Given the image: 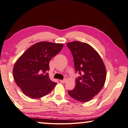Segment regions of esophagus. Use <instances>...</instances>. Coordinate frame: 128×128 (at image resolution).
<instances>
[{
	"label": "esophagus",
	"mask_w": 128,
	"mask_h": 128,
	"mask_svg": "<svg viewBox=\"0 0 128 128\" xmlns=\"http://www.w3.org/2000/svg\"><path fill=\"white\" fill-rule=\"evenodd\" d=\"M66 81V79H64V80H60V82H61V83H62V84L65 83Z\"/></svg>",
	"instance_id": "34e87169"
}]
</instances>
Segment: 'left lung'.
<instances>
[{"label": "left lung", "mask_w": 128, "mask_h": 128, "mask_svg": "<svg viewBox=\"0 0 128 128\" xmlns=\"http://www.w3.org/2000/svg\"><path fill=\"white\" fill-rule=\"evenodd\" d=\"M73 56L76 72L80 76L76 79V86L68 93L82 102L91 100L102 89L106 70L102 58L91 46L74 41L66 44Z\"/></svg>", "instance_id": "left-lung-1"}]
</instances>
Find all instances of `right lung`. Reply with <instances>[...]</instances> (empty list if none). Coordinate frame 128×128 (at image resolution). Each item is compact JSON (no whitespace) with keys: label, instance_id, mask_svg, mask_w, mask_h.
<instances>
[{"label":"right lung","instance_id":"right-lung-1","mask_svg":"<svg viewBox=\"0 0 128 128\" xmlns=\"http://www.w3.org/2000/svg\"><path fill=\"white\" fill-rule=\"evenodd\" d=\"M63 46L61 44L38 42L17 60L13 68L14 78L26 96L36 99L50 93L54 89L56 83L49 78V62Z\"/></svg>","mask_w":128,"mask_h":128}]
</instances>
